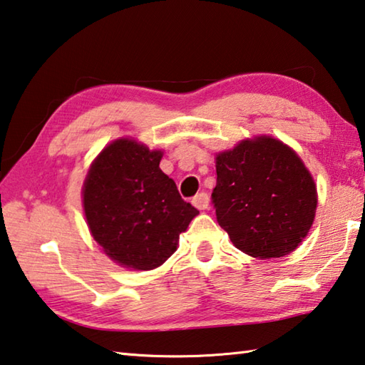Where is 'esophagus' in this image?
<instances>
[{
	"label": "esophagus",
	"instance_id": "esophagus-1",
	"mask_svg": "<svg viewBox=\"0 0 365 365\" xmlns=\"http://www.w3.org/2000/svg\"><path fill=\"white\" fill-rule=\"evenodd\" d=\"M191 202H193L195 207H197L200 210H204V209H207V205H209V196H207V193L201 191V193H197L193 200H191Z\"/></svg>",
	"mask_w": 365,
	"mask_h": 365
}]
</instances>
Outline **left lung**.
Returning a JSON list of instances; mask_svg holds the SVG:
<instances>
[{"label":"left lung","mask_w":365,"mask_h":365,"mask_svg":"<svg viewBox=\"0 0 365 365\" xmlns=\"http://www.w3.org/2000/svg\"><path fill=\"white\" fill-rule=\"evenodd\" d=\"M217 222L255 258L290 254L314 222L313 177L295 151L273 137L247 138L215 158Z\"/></svg>","instance_id":"obj_1"}]
</instances>
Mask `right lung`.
Wrapping results in <instances>:
<instances>
[{
    "label": "right lung",
    "instance_id": "obj_1",
    "mask_svg": "<svg viewBox=\"0 0 365 365\" xmlns=\"http://www.w3.org/2000/svg\"><path fill=\"white\" fill-rule=\"evenodd\" d=\"M161 158L160 150L118 138L102 150L86 175L83 205L91 235L124 268L161 267L200 214L160 169Z\"/></svg>",
    "mask_w": 365,
    "mask_h": 365
}]
</instances>
